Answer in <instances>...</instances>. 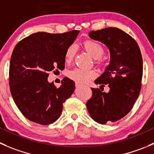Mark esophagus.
Instances as JSON below:
<instances>
[{"mask_svg":"<svg viewBox=\"0 0 154 154\" xmlns=\"http://www.w3.org/2000/svg\"><path fill=\"white\" fill-rule=\"evenodd\" d=\"M80 86H81V85H80L79 83H75V86H76V87H80Z\"/></svg>","mask_w":154,"mask_h":154,"instance_id":"obj_1","label":"esophagus"}]
</instances>
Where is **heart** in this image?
I'll list each match as a JSON object with an SVG mask.
<instances>
[{
    "label": "heart",
    "instance_id": "1",
    "mask_svg": "<svg viewBox=\"0 0 154 154\" xmlns=\"http://www.w3.org/2000/svg\"><path fill=\"white\" fill-rule=\"evenodd\" d=\"M83 47L85 50L92 56L95 59V63L98 66H102L104 64L103 55L104 54V47L102 44L97 41L87 40L83 42ZM76 54V47L71 45L67 48L65 53V59L66 62H71L74 59ZM68 77L71 80L79 83H86L92 79L96 77V71L93 69H83V68H76L68 71Z\"/></svg>",
    "mask_w": 154,
    "mask_h": 154
}]
</instances>
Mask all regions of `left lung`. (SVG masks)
Segmentation results:
<instances>
[{
	"instance_id": "1",
	"label": "left lung",
	"mask_w": 154,
	"mask_h": 154,
	"mask_svg": "<svg viewBox=\"0 0 154 154\" xmlns=\"http://www.w3.org/2000/svg\"><path fill=\"white\" fill-rule=\"evenodd\" d=\"M89 37L101 41L110 50V65L95 80L101 87L107 85L110 90L106 93L98 88H91L92 95L86 107L97 123L116 122L132 110L139 95L143 74L141 51L136 41L118 28L92 31Z\"/></svg>"
}]
</instances>
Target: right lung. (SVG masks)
I'll return each instance as SVG.
<instances>
[{
	"label": "right lung",
	"instance_id": "obj_1",
	"mask_svg": "<svg viewBox=\"0 0 154 154\" xmlns=\"http://www.w3.org/2000/svg\"><path fill=\"white\" fill-rule=\"evenodd\" d=\"M79 31L63 34L37 32L19 41L12 53L9 71L11 95L28 120L41 125L60 117L63 103L74 91L73 80L65 77L62 86L48 83L49 72L65 68V53ZM55 72V71H54Z\"/></svg>",
	"mask_w": 154,
	"mask_h": 154
}]
</instances>
